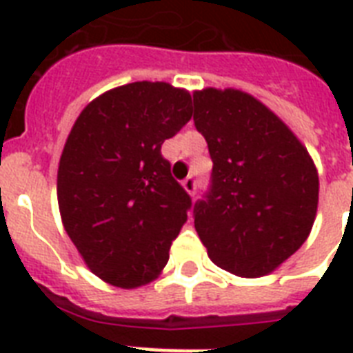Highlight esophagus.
Wrapping results in <instances>:
<instances>
[{"mask_svg": "<svg viewBox=\"0 0 353 353\" xmlns=\"http://www.w3.org/2000/svg\"><path fill=\"white\" fill-rule=\"evenodd\" d=\"M181 185H183V188H185V190L190 194V196L196 192V179H194V177H187V179H183Z\"/></svg>", "mask_w": 353, "mask_h": 353, "instance_id": "obj_1", "label": "esophagus"}]
</instances>
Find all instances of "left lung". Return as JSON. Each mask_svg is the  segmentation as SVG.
Wrapping results in <instances>:
<instances>
[{"mask_svg":"<svg viewBox=\"0 0 353 353\" xmlns=\"http://www.w3.org/2000/svg\"><path fill=\"white\" fill-rule=\"evenodd\" d=\"M194 124L209 144L212 185L194 227L218 268L258 279L280 268L312 232L319 174L295 133L245 91L194 93Z\"/></svg>","mask_w":353,"mask_h":353,"instance_id":"8db88e82","label":"left lung"}]
</instances>
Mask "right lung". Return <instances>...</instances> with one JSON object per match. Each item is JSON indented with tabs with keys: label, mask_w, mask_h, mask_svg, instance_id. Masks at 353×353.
Masks as SVG:
<instances>
[{
	"label": "right lung",
	"mask_w": 353,
	"mask_h": 353,
	"mask_svg": "<svg viewBox=\"0 0 353 353\" xmlns=\"http://www.w3.org/2000/svg\"><path fill=\"white\" fill-rule=\"evenodd\" d=\"M187 90L132 82L82 110L58 165V207L85 265L133 290L155 280L187 221L190 196L172 177L161 144L192 117Z\"/></svg>",
	"instance_id": "obj_1"
}]
</instances>
